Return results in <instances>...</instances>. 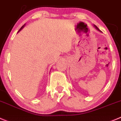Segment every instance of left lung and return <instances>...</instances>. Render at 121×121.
Here are the masks:
<instances>
[{
    "instance_id": "1",
    "label": "left lung",
    "mask_w": 121,
    "mask_h": 121,
    "mask_svg": "<svg viewBox=\"0 0 121 121\" xmlns=\"http://www.w3.org/2000/svg\"><path fill=\"white\" fill-rule=\"evenodd\" d=\"M95 28H96V29H97V30H98V31H100V30H99V29H98V27H97V26H95Z\"/></svg>"
}]
</instances>
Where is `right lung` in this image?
<instances>
[{
	"instance_id": "right-lung-1",
	"label": "right lung",
	"mask_w": 121,
	"mask_h": 121,
	"mask_svg": "<svg viewBox=\"0 0 121 121\" xmlns=\"http://www.w3.org/2000/svg\"><path fill=\"white\" fill-rule=\"evenodd\" d=\"M24 26H25V25H23V26H22V28H20V29H19V31H18V32H19V31H21L22 29V28H23V27H24Z\"/></svg>"
}]
</instances>
